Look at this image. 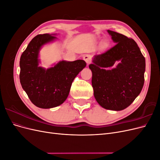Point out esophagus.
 <instances>
[{"mask_svg":"<svg viewBox=\"0 0 160 160\" xmlns=\"http://www.w3.org/2000/svg\"><path fill=\"white\" fill-rule=\"evenodd\" d=\"M83 59L85 61V62H87V64H88V65L91 63V58H90L89 55H85L83 56Z\"/></svg>","mask_w":160,"mask_h":160,"instance_id":"34e87169","label":"esophagus"}]
</instances>
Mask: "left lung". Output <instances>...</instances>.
<instances>
[{
  "instance_id": "8db88e82",
  "label": "left lung",
  "mask_w": 160,
  "mask_h": 160,
  "mask_svg": "<svg viewBox=\"0 0 160 160\" xmlns=\"http://www.w3.org/2000/svg\"><path fill=\"white\" fill-rule=\"evenodd\" d=\"M116 44L93 59L92 71L94 97L101 107L121 111L133 103L144 84L146 60L138 44L122 34L108 30ZM115 68L109 70L116 62Z\"/></svg>"
}]
</instances>
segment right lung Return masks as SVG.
<instances>
[{"label":"right lung","mask_w":160,"mask_h":160,"mask_svg":"<svg viewBox=\"0 0 160 160\" xmlns=\"http://www.w3.org/2000/svg\"><path fill=\"white\" fill-rule=\"evenodd\" d=\"M55 34L34 37L20 59V82L31 102L37 107L49 109L61 105L69 95L72 81L83 70V60L61 61L49 69L38 66L41 47L56 39Z\"/></svg>","instance_id":"1"}]
</instances>
